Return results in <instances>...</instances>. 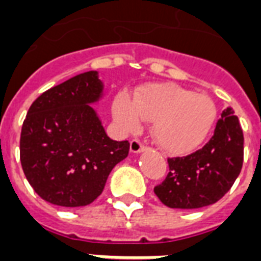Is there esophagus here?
Here are the masks:
<instances>
[{
  "mask_svg": "<svg viewBox=\"0 0 261 261\" xmlns=\"http://www.w3.org/2000/svg\"><path fill=\"white\" fill-rule=\"evenodd\" d=\"M146 148V145H145L144 141H141V139H131L130 142V150L133 153H141L144 149Z\"/></svg>",
  "mask_w": 261,
  "mask_h": 261,
  "instance_id": "34e87169",
  "label": "esophagus"
}]
</instances>
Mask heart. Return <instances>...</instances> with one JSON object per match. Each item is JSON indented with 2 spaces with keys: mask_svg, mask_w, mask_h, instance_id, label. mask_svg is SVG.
Returning a JSON list of instances; mask_svg holds the SVG:
<instances>
[{
  "mask_svg": "<svg viewBox=\"0 0 261 261\" xmlns=\"http://www.w3.org/2000/svg\"><path fill=\"white\" fill-rule=\"evenodd\" d=\"M112 112L126 131L138 130L141 120L154 122L153 138L168 153H189L205 141L216 119V107L206 94L176 85H150L135 93L116 95Z\"/></svg>",
  "mask_w": 261,
  "mask_h": 261,
  "instance_id": "b5f03b06",
  "label": "heart"
}]
</instances>
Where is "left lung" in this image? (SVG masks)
Masks as SVG:
<instances>
[{
  "label": "left lung",
  "instance_id": "left-lung-1",
  "mask_svg": "<svg viewBox=\"0 0 261 261\" xmlns=\"http://www.w3.org/2000/svg\"><path fill=\"white\" fill-rule=\"evenodd\" d=\"M244 162V134L232 108L224 109L212 138L184 157H170V172L154 188L164 205L194 210L219 201L231 189Z\"/></svg>",
  "mask_w": 261,
  "mask_h": 261
}]
</instances>
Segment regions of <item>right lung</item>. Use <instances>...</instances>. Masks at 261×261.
I'll return each instance as SVG.
<instances>
[{"instance_id": "right-lung-1", "label": "right lung", "mask_w": 261, "mask_h": 261, "mask_svg": "<svg viewBox=\"0 0 261 261\" xmlns=\"http://www.w3.org/2000/svg\"><path fill=\"white\" fill-rule=\"evenodd\" d=\"M102 90L98 72L89 71L46 90L30 107L20 134V162L45 201L89 205L128 154V141L109 138L91 108Z\"/></svg>"}]
</instances>
